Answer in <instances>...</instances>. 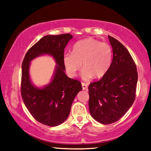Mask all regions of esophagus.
<instances>
[{
    "label": "esophagus",
    "instance_id": "esophagus-1",
    "mask_svg": "<svg viewBox=\"0 0 151 151\" xmlns=\"http://www.w3.org/2000/svg\"><path fill=\"white\" fill-rule=\"evenodd\" d=\"M81 86H82V89L83 90H87L88 89V86L86 84H85V83H81Z\"/></svg>",
    "mask_w": 151,
    "mask_h": 151
}]
</instances>
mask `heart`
<instances>
[{"label": "heart", "instance_id": "b5f03b06", "mask_svg": "<svg viewBox=\"0 0 151 151\" xmlns=\"http://www.w3.org/2000/svg\"><path fill=\"white\" fill-rule=\"evenodd\" d=\"M113 60V52L111 46L93 38H86L74 45L72 53H65L63 63L67 73L71 77H75L82 69L81 76L88 81L93 77L100 78L108 72Z\"/></svg>", "mask_w": 151, "mask_h": 151}]
</instances>
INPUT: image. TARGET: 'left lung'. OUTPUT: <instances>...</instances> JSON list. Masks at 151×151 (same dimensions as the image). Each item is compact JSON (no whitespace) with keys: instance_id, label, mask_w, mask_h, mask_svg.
I'll use <instances>...</instances> for the list:
<instances>
[{"instance_id":"obj_1","label":"left lung","mask_w":151,"mask_h":151,"mask_svg":"<svg viewBox=\"0 0 151 151\" xmlns=\"http://www.w3.org/2000/svg\"><path fill=\"white\" fill-rule=\"evenodd\" d=\"M113 51L111 66L99 81L89 86V109L93 119L113 124L133 105L138 72L129 52L115 38L108 36Z\"/></svg>"}]
</instances>
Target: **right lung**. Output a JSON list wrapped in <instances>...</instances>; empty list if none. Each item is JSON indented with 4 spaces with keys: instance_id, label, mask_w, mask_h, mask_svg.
<instances>
[{
    "instance_id": "add662e5",
    "label": "right lung",
    "mask_w": 151,
    "mask_h": 151,
    "mask_svg": "<svg viewBox=\"0 0 151 151\" xmlns=\"http://www.w3.org/2000/svg\"><path fill=\"white\" fill-rule=\"evenodd\" d=\"M73 36L71 34L46 35L26 53L22 64L21 95L31 115L41 124L57 126L67 120L74 98L82 90L80 81L68 77L63 63L64 50ZM42 55L51 56L56 62L51 80L38 88L29 75L31 61Z\"/></svg>"
}]
</instances>
